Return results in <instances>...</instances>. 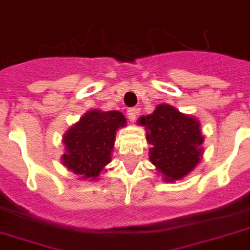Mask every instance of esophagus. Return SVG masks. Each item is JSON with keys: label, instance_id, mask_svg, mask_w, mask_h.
<instances>
[{"label": "esophagus", "instance_id": "1", "mask_svg": "<svg viewBox=\"0 0 250 250\" xmlns=\"http://www.w3.org/2000/svg\"><path fill=\"white\" fill-rule=\"evenodd\" d=\"M136 114H137V110L135 109V107H131V109L127 110V117H128L129 122L136 121Z\"/></svg>", "mask_w": 250, "mask_h": 250}]
</instances>
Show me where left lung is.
I'll return each instance as SVG.
<instances>
[{
    "mask_svg": "<svg viewBox=\"0 0 250 250\" xmlns=\"http://www.w3.org/2000/svg\"><path fill=\"white\" fill-rule=\"evenodd\" d=\"M146 129L149 160L167 182L186 176L196 167L202 154L204 136L200 123L170 105H158L153 114L139 119Z\"/></svg>",
    "mask_w": 250,
    "mask_h": 250,
    "instance_id": "left-lung-1",
    "label": "left lung"
}]
</instances>
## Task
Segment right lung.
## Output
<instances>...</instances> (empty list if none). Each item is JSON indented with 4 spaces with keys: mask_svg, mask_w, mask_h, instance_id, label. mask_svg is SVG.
I'll return each instance as SVG.
<instances>
[{
    "mask_svg": "<svg viewBox=\"0 0 250 250\" xmlns=\"http://www.w3.org/2000/svg\"><path fill=\"white\" fill-rule=\"evenodd\" d=\"M125 125L119 111L92 110L84 114L63 136L66 153L62 162L68 170L83 175L82 179L97 178L104 166L111 161L115 132Z\"/></svg>",
    "mask_w": 250,
    "mask_h": 250,
    "instance_id": "1",
    "label": "right lung"
}]
</instances>
